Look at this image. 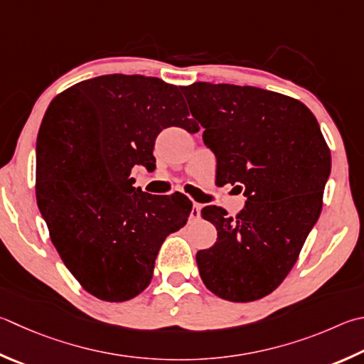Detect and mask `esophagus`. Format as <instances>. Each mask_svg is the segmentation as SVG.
Listing matches in <instances>:
<instances>
[{"mask_svg": "<svg viewBox=\"0 0 364 364\" xmlns=\"http://www.w3.org/2000/svg\"><path fill=\"white\" fill-rule=\"evenodd\" d=\"M200 210H202V205L194 202L193 203V211H191V220H197V218L200 216Z\"/></svg>", "mask_w": 364, "mask_h": 364, "instance_id": "34e87169", "label": "esophagus"}]
</instances>
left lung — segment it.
Segmentation results:
<instances>
[{"label": "left lung", "instance_id": "8db88e82", "mask_svg": "<svg viewBox=\"0 0 364 364\" xmlns=\"http://www.w3.org/2000/svg\"><path fill=\"white\" fill-rule=\"evenodd\" d=\"M223 184L243 191L235 218L208 205L218 240L196 255L211 293L232 302L261 299L293 269L318 220L331 153L320 125L296 98L251 85L194 82L181 87Z\"/></svg>", "mask_w": 364, "mask_h": 364}]
</instances>
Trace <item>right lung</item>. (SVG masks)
Listing matches in <instances>:
<instances>
[{
	"mask_svg": "<svg viewBox=\"0 0 364 364\" xmlns=\"http://www.w3.org/2000/svg\"><path fill=\"white\" fill-rule=\"evenodd\" d=\"M199 130L181 87L159 77L105 75L58 94L36 146V200L50 240L85 291L122 302L149 285L156 256L186 224L193 202L134 188L153 168L162 129Z\"/></svg>",
	"mask_w": 364,
	"mask_h": 364,
	"instance_id": "1",
	"label": "right lung"
}]
</instances>
